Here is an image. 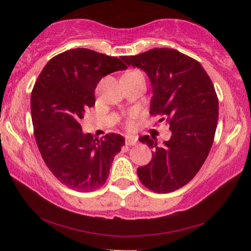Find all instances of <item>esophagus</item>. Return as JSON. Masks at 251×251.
<instances>
[{
	"instance_id": "obj_1",
	"label": "esophagus",
	"mask_w": 251,
	"mask_h": 251,
	"mask_svg": "<svg viewBox=\"0 0 251 251\" xmlns=\"http://www.w3.org/2000/svg\"><path fill=\"white\" fill-rule=\"evenodd\" d=\"M126 144L128 146L136 145V144H137V138H135V137H131V136L126 137Z\"/></svg>"
}]
</instances>
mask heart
I'll use <instances>...</instances> for the list:
<instances>
[{
	"label": "heart",
	"instance_id": "b5f03b06",
	"mask_svg": "<svg viewBox=\"0 0 251 251\" xmlns=\"http://www.w3.org/2000/svg\"><path fill=\"white\" fill-rule=\"evenodd\" d=\"M129 72H133V73H142V72H139V71H129Z\"/></svg>",
	"mask_w": 251,
	"mask_h": 251
}]
</instances>
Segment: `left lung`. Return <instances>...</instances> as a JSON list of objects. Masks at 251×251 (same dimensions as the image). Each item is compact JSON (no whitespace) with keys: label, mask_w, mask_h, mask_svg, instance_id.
Segmentation results:
<instances>
[{"label":"left lung","mask_w":251,"mask_h":251,"mask_svg":"<svg viewBox=\"0 0 251 251\" xmlns=\"http://www.w3.org/2000/svg\"><path fill=\"white\" fill-rule=\"evenodd\" d=\"M121 59L149 75L150 113L166 121L171 131L162 145L150 136L140 137L154 153L137 174L149 190L170 193L193 179L210 152L218 122L217 94L202 65L175 49L155 48Z\"/></svg>","instance_id":"left-lung-1"}]
</instances>
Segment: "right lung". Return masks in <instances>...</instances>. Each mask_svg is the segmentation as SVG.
Masks as SVG:
<instances>
[{"label":"right lung","mask_w":251,"mask_h":251,"mask_svg":"<svg viewBox=\"0 0 251 251\" xmlns=\"http://www.w3.org/2000/svg\"><path fill=\"white\" fill-rule=\"evenodd\" d=\"M126 68L119 58L78 48L51 58L34 84L30 111L37 147L53 176L72 190L90 192L102 186L125 145L118 133L100 139L84 135L80 120L95 105L101 77Z\"/></svg>","instance_id":"right-lung-1"}]
</instances>
